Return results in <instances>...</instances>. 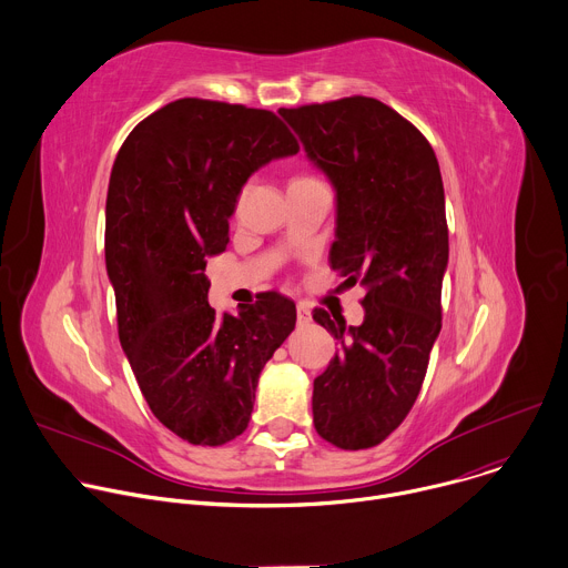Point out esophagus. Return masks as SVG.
<instances>
[{
  "label": "esophagus",
  "mask_w": 568,
  "mask_h": 568,
  "mask_svg": "<svg viewBox=\"0 0 568 568\" xmlns=\"http://www.w3.org/2000/svg\"><path fill=\"white\" fill-rule=\"evenodd\" d=\"M296 321H298V326H307V323L312 321V312L307 305H303V303L296 305Z\"/></svg>",
  "instance_id": "34e87169"
}]
</instances>
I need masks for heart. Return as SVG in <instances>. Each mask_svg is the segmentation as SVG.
Listing matches in <instances>:
<instances>
[{"mask_svg":"<svg viewBox=\"0 0 568 568\" xmlns=\"http://www.w3.org/2000/svg\"><path fill=\"white\" fill-rule=\"evenodd\" d=\"M298 180H305V178H298Z\"/></svg>","mask_w":568,"mask_h":568,"instance_id":"1","label":"heart"}]
</instances>
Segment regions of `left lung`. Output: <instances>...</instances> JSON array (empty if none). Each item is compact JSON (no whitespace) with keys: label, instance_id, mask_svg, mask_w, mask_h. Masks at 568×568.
<instances>
[{"label":"left lung","instance_id":"left-lung-1","mask_svg":"<svg viewBox=\"0 0 568 568\" xmlns=\"http://www.w3.org/2000/svg\"><path fill=\"white\" fill-rule=\"evenodd\" d=\"M278 114L335 189L331 265L366 290L359 326L312 314L344 346L314 379V427L342 449H366L412 412L440 335L449 261L440 166L429 141L375 99Z\"/></svg>","mask_w":568,"mask_h":568}]
</instances>
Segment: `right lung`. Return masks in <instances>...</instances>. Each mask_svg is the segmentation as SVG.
<instances>
[{"mask_svg":"<svg viewBox=\"0 0 568 568\" xmlns=\"http://www.w3.org/2000/svg\"><path fill=\"white\" fill-rule=\"evenodd\" d=\"M298 143L245 105L180 99L123 141L105 204V265L121 348L154 418L191 445L247 429L261 371L290 337L296 305L276 292L217 314L206 258L229 245L247 180Z\"/></svg>","mask_w":568,"mask_h":568,"instance_id":"1","label":"right lung"}]
</instances>
